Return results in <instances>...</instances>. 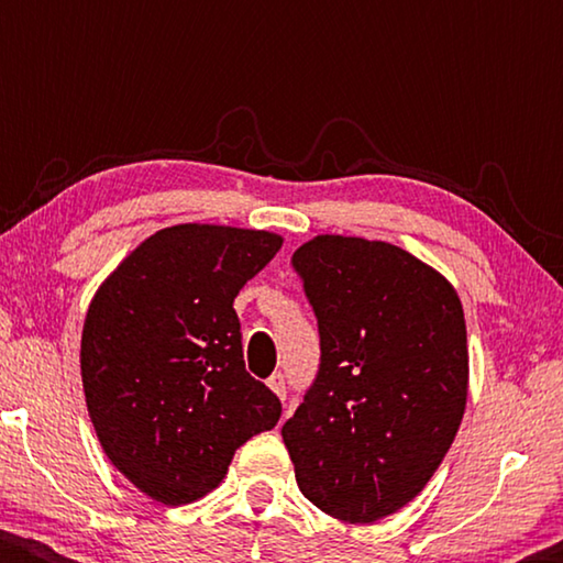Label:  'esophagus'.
<instances>
[{"instance_id":"obj_1","label":"esophagus","mask_w":563,"mask_h":563,"mask_svg":"<svg viewBox=\"0 0 563 563\" xmlns=\"http://www.w3.org/2000/svg\"><path fill=\"white\" fill-rule=\"evenodd\" d=\"M268 387L274 389V395L279 397V399L287 397V379H284L282 372H276V374L268 376Z\"/></svg>"}]
</instances>
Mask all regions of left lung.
<instances>
[{
  "label": "left lung",
  "instance_id": "left-lung-1",
  "mask_svg": "<svg viewBox=\"0 0 563 563\" xmlns=\"http://www.w3.org/2000/svg\"><path fill=\"white\" fill-rule=\"evenodd\" d=\"M318 318L320 366L282 438L302 495L374 522L420 495L464 418L456 289L384 241L318 235L291 256Z\"/></svg>",
  "mask_w": 563,
  "mask_h": 563
}]
</instances>
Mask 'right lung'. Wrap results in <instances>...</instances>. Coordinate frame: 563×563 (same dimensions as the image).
Here are the masks:
<instances>
[{
    "label": "right lung",
    "mask_w": 563,
    "mask_h": 563,
    "mask_svg": "<svg viewBox=\"0 0 563 563\" xmlns=\"http://www.w3.org/2000/svg\"><path fill=\"white\" fill-rule=\"evenodd\" d=\"M282 249L266 230L174 225L122 261L81 333L89 418L114 466L164 505L218 487L233 453L282 418L245 372L238 291Z\"/></svg>",
    "instance_id": "add662e5"
}]
</instances>
